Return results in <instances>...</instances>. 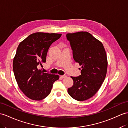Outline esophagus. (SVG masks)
I'll return each mask as SVG.
<instances>
[{"label": "esophagus", "mask_w": 128, "mask_h": 128, "mask_svg": "<svg viewBox=\"0 0 128 128\" xmlns=\"http://www.w3.org/2000/svg\"><path fill=\"white\" fill-rule=\"evenodd\" d=\"M62 78H66V76H66V74H64V75H62V76H61Z\"/></svg>", "instance_id": "34e87169"}]
</instances>
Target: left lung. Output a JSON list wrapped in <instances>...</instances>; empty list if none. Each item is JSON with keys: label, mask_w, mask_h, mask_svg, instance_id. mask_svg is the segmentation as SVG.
Segmentation results:
<instances>
[{"label": "left lung", "mask_w": 128, "mask_h": 128, "mask_svg": "<svg viewBox=\"0 0 128 128\" xmlns=\"http://www.w3.org/2000/svg\"><path fill=\"white\" fill-rule=\"evenodd\" d=\"M66 37L74 61L81 66L80 76H70L74 82L68 88V93L76 100H86L97 92L105 80L108 68L106 54L102 42L88 32L67 34Z\"/></svg>", "instance_id": "1"}]
</instances>
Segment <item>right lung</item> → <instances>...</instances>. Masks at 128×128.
I'll use <instances>...</instances> for the list:
<instances>
[{
	"label": "right lung",
	"mask_w": 128,
	"mask_h": 128,
	"mask_svg": "<svg viewBox=\"0 0 128 128\" xmlns=\"http://www.w3.org/2000/svg\"><path fill=\"white\" fill-rule=\"evenodd\" d=\"M61 35L34 33L18 45L13 61L14 73L20 90L31 99L40 100L46 97L53 83L59 79L58 75L44 73L38 67L46 62L50 46Z\"/></svg>",
	"instance_id": "add662e5"
}]
</instances>
